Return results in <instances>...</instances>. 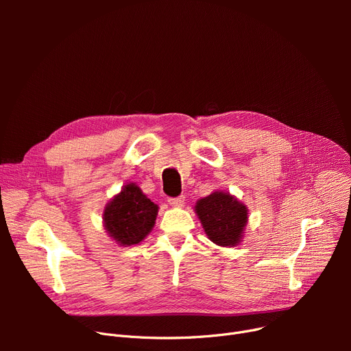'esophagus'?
I'll return each mask as SVG.
<instances>
[{
	"label": "esophagus",
	"instance_id": "obj_1",
	"mask_svg": "<svg viewBox=\"0 0 351 351\" xmlns=\"http://www.w3.org/2000/svg\"><path fill=\"white\" fill-rule=\"evenodd\" d=\"M168 202H169V204H171L172 206H175V208H182L183 204H185V196L180 195V196H178V197H169Z\"/></svg>",
	"mask_w": 351,
	"mask_h": 351
}]
</instances>
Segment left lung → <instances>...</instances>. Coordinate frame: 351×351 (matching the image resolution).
I'll return each instance as SVG.
<instances>
[{
    "instance_id": "obj_1",
    "label": "left lung",
    "mask_w": 351,
    "mask_h": 351,
    "mask_svg": "<svg viewBox=\"0 0 351 351\" xmlns=\"http://www.w3.org/2000/svg\"><path fill=\"white\" fill-rule=\"evenodd\" d=\"M195 212L213 243L233 247L242 242L247 208L226 192H213L196 202Z\"/></svg>"
}]
</instances>
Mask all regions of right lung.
Listing matches in <instances>:
<instances>
[{
    "mask_svg": "<svg viewBox=\"0 0 351 351\" xmlns=\"http://www.w3.org/2000/svg\"><path fill=\"white\" fill-rule=\"evenodd\" d=\"M158 205L141 191L135 183H126L104 210V226L109 237L119 246H132L151 233Z\"/></svg>",
    "mask_w": 351,
    "mask_h": 351,
    "instance_id": "right-lung-1",
    "label": "right lung"
}]
</instances>
